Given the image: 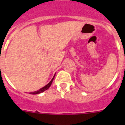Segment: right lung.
Instances as JSON below:
<instances>
[{
  "mask_svg": "<svg viewBox=\"0 0 125 125\" xmlns=\"http://www.w3.org/2000/svg\"><path fill=\"white\" fill-rule=\"evenodd\" d=\"M55 74H54V77H53V78H52V79H51V81L50 82H49V83L47 84V85H46L45 86H44V87H43V88H41L40 89H39V90H37V91H34V92L30 93L29 94H39V93H41L44 92V91H46V90H47V89H49V88L51 86V85L52 83L53 79H54V78Z\"/></svg>",
  "mask_w": 125,
  "mask_h": 125,
  "instance_id": "obj_1",
  "label": "right lung"
}]
</instances>
